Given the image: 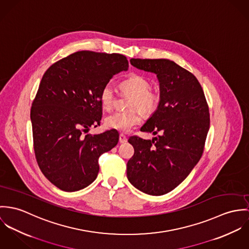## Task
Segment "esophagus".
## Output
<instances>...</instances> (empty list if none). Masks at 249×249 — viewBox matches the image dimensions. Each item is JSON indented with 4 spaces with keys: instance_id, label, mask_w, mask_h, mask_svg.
Here are the masks:
<instances>
[{
    "instance_id": "1",
    "label": "esophagus",
    "mask_w": 249,
    "mask_h": 249,
    "mask_svg": "<svg viewBox=\"0 0 249 249\" xmlns=\"http://www.w3.org/2000/svg\"><path fill=\"white\" fill-rule=\"evenodd\" d=\"M127 140H128V139H127V138H126L124 135H122V134H121V135L119 136V142H120L121 144L126 143V142H127Z\"/></svg>"
}]
</instances>
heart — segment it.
Listing matches in <instances>:
<instances>
[{"mask_svg":"<svg viewBox=\"0 0 249 249\" xmlns=\"http://www.w3.org/2000/svg\"><path fill=\"white\" fill-rule=\"evenodd\" d=\"M123 93L132 96L129 109L138 110L144 115H151L157 111L160 102V95L158 91L150 89V82L143 76L133 74L120 83ZM115 94L111 84H106L100 91V102L104 110L111 111L114 105ZM141 122L137 111H116L105 119V126L108 129L121 133H128L131 129Z\"/></svg>","mask_w":249,"mask_h":249,"instance_id":"b5f03b06","label":"heart"}]
</instances>
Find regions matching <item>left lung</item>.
Returning a JSON list of instances; mask_svg holds the SVG:
<instances>
[{"mask_svg":"<svg viewBox=\"0 0 249 249\" xmlns=\"http://www.w3.org/2000/svg\"><path fill=\"white\" fill-rule=\"evenodd\" d=\"M138 70L157 74L159 108L140 128L156 138L131 137L135 154L127 163L132 185L148 195L169 193L199 161L210 118L204 92L195 75L168 59H134Z\"/></svg>","mask_w":249,"mask_h":249,"instance_id":"8db88e82","label":"left lung"}]
</instances>
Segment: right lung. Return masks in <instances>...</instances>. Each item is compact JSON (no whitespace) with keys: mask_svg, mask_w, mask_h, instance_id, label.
<instances>
[{"mask_svg":"<svg viewBox=\"0 0 249 249\" xmlns=\"http://www.w3.org/2000/svg\"><path fill=\"white\" fill-rule=\"evenodd\" d=\"M128 68L124 55L82 51L43 75L30 111L33 144L42 173L57 188L74 192L89 186L97 177L98 158L116 146L115 130L85 134L100 123L102 88Z\"/></svg>","mask_w":249,"mask_h":249,"instance_id":"right-lung-1","label":"right lung"}]
</instances>
